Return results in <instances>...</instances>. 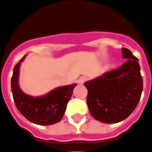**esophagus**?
I'll list each match as a JSON object with an SVG mask.
<instances>
[{
	"label": "esophagus",
	"instance_id": "1",
	"mask_svg": "<svg viewBox=\"0 0 152 152\" xmlns=\"http://www.w3.org/2000/svg\"><path fill=\"white\" fill-rule=\"evenodd\" d=\"M87 80H88V78H87L86 76H80L79 79H78V83H79V84H84V83L86 82Z\"/></svg>",
	"mask_w": 152,
	"mask_h": 152
}]
</instances>
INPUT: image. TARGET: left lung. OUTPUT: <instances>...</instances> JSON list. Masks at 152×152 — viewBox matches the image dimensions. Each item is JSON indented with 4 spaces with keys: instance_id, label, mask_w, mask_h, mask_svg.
Segmentation results:
<instances>
[{
    "instance_id": "8db88e82",
    "label": "left lung",
    "mask_w": 152,
    "mask_h": 152,
    "mask_svg": "<svg viewBox=\"0 0 152 152\" xmlns=\"http://www.w3.org/2000/svg\"><path fill=\"white\" fill-rule=\"evenodd\" d=\"M122 56L128 60L119 68L84 84L88 89L89 112L102 123L114 124L129 117L142 92L138 60L126 48H122Z\"/></svg>"
}]
</instances>
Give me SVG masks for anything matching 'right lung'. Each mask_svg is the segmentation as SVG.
I'll list each match as a JSON object with an SVG mask.
<instances>
[{
  "label": "right lung",
  "instance_id": "add662e5",
  "mask_svg": "<svg viewBox=\"0 0 152 152\" xmlns=\"http://www.w3.org/2000/svg\"><path fill=\"white\" fill-rule=\"evenodd\" d=\"M25 56L15 66L11 78V90L18 110L27 120L36 124L50 125L61 121L66 104L76 84L58 87L40 97H32L23 93L18 86L20 64Z\"/></svg>",
  "mask_w": 152,
  "mask_h": 152
}]
</instances>
